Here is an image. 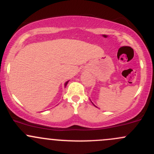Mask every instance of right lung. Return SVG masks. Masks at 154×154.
<instances>
[{
	"instance_id": "right-lung-1",
	"label": "right lung",
	"mask_w": 154,
	"mask_h": 154,
	"mask_svg": "<svg viewBox=\"0 0 154 154\" xmlns=\"http://www.w3.org/2000/svg\"><path fill=\"white\" fill-rule=\"evenodd\" d=\"M68 81H67V82H66V83H65V86H66V85H67V84H68Z\"/></svg>"
}]
</instances>
